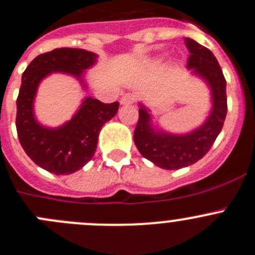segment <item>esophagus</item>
I'll use <instances>...</instances> for the list:
<instances>
[{"instance_id": "obj_1", "label": "esophagus", "mask_w": 255, "mask_h": 255, "mask_svg": "<svg viewBox=\"0 0 255 255\" xmlns=\"http://www.w3.org/2000/svg\"><path fill=\"white\" fill-rule=\"evenodd\" d=\"M134 102H136V96L133 95V94H125V95L122 96V99H121V104L123 105L133 104Z\"/></svg>"}]
</instances>
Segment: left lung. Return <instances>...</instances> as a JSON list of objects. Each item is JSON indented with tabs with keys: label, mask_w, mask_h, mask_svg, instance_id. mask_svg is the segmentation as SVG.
<instances>
[{
	"label": "left lung",
	"mask_w": 255,
	"mask_h": 255,
	"mask_svg": "<svg viewBox=\"0 0 255 255\" xmlns=\"http://www.w3.org/2000/svg\"><path fill=\"white\" fill-rule=\"evenodd\" d=\"M184 43L189 52L187 67L205 79L212 90L213 107L210 117L194 132L176 136L153 129L150 113L141 105L138 122L133 133L134 143L144 159L166 170L182 169L201 160L216 141L228 113L226 80L216 57L193 39L185 38Z\"/></svg>",
	"instance_id": "obj_1"
}]
</instances>
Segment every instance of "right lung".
<instances>
[{
    "label": "right lung",
    "mask_w": 255,
    "mask_h": 255,
    "mask_svg": "<svg viewBox=\"0 0 255 255\" xmlns=\"http://www.w3.org/2000/svg\"><path fill=\"white\" fill-rule=\"evenodd\" d=\"M96 54L77 48H59L39 54L22 73L16 100V130L26 155L44 170L56 175L71 174L93 159L103 126L118 112L119 103L104 104L88 98L76 116L59 128L42 127L34 118L33 102L39 82L52 72H66L82 81Z\"/></svg>",
    "instance_id": "obj_1"
}]
</instances>
